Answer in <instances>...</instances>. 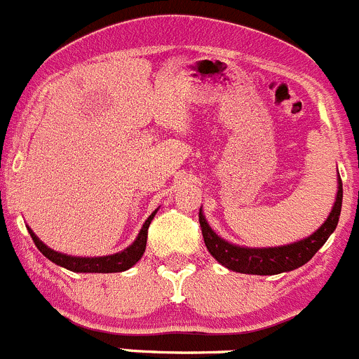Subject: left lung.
I'll return each mask as SVG.
<instances>
[{"label":"left lung","mask_w":359,"mask_h":359,"mask_svg":"<svg viewBox=\"0 0 359 359\" xmlns=\"http://www.w3.org/2000/svg\"><path fill=\"white\" fill-rule=\"evenodd\" d=\"M340 209H342V180L339 178V191H337L335 204H333L332 212L326 218V222L312 236L305 237L299 243L278 248H244L222 239L208 225L204 215H202V209L198 211V222H201L205 248L229 271L241 272V274L272 276L295 271V269L307 264L318 253L319 248L328 241L333 230L337 229Z\"/></svg>","instance_id":"left-lung-1"}]
</instances>
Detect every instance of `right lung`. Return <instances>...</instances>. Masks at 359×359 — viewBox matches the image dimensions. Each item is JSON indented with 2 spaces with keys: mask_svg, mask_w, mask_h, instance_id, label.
I'll list each match as a JSON object with an SVG mask.
<instances>
[{
  "mask_svg": "<svg viewBox=\"0 0 359 359\" xmlns=\"http://www.w3.org/2000/svg\"><path fill=\"white\" fill-rule=\"evenodd\" d=\"M155 212H157V209H155V211L148 216L147 222L143 223V229H141L140 233H137L136 241H134L129 248H126V250L120 251V253L108 255V257L87 258V257H71V255L59 253V251H54L52 248H48L47 244L41 243V241L38 239L36 233H34L29 226H27V230H29L31 237H33V241H34V244H36L38 250H40L41 253L48 258V260L60 265V267L67 269V271H73V272H101V274H109V272L127 271V269H130L133 265H136L137 262L141 260L144 250H147L148 226H150Z\"/></svg>",
  "mask_w": 359,
  "mask_h": 359,
  "instance_id": "1",
  "label": "right lung"
}]
</instances>
